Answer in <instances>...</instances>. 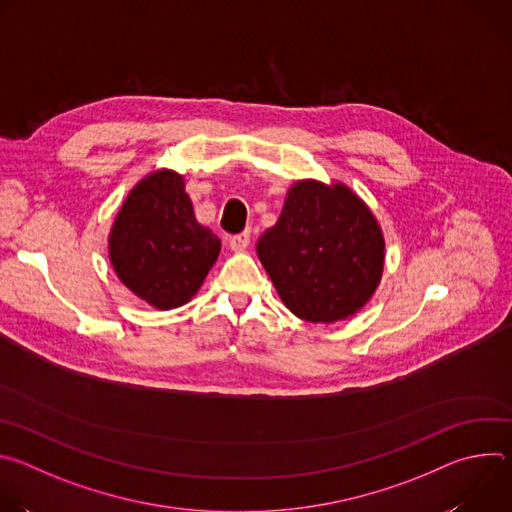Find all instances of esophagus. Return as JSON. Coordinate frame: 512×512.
Instances as JSON below:
<instances>
[{
	"label": "esophagus",
	"instance_id": "esophagus-1",
	"mask_svg": "<svg viewBox=\"0 0 512 512\" xmlns=\"http://www.w3.org/2000/svg\"><path fill=\"white\" fill-rule=\"evenodd\" d=\"M249 243H251V233H249V231H243V233L233 235V237L229 239V247H231V251H235V253L245 251V249L249 247Z\"/></svg>",
	"mask_w": 512,
	"mask_h": 512
}]
</instances>
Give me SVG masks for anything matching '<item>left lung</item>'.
Listing matches in <instances>:
<instances>
[{
  "label": "left lung",
  "instance_id": "8db88e82",
  "mask_svg": "<svg viewBox=\"0 0 512 512\" xmlns=\"http://www.w3.org/2000/svg\"><path fill=\"white\" fill-rule=\"evenodd\" d=\"M257 257L291 314L332 324L373 298L385 237L371 208L346 184L298 180L277 223L259 237Z\"/></svg>",
  "mask_w": 512,
  "mask_h": 512
}]
</instances>
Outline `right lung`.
<instances>
[{"label": "right lung", "instance_id": "add662e5", "mask_svg": "<svg viewBox=\"0 0 512 512\" xmlns=\"http://www.w3.org/2000/svg\"><path fill=\"white\" fill-rule=\"evenodd\" d=\"M221 253V239L202 227L184 176L162 168L141 178L109 231V261L119 281L158 310L188 304Z\"/></svg>", "mask_w": 512, "mask_h": 512}]
</instances>
